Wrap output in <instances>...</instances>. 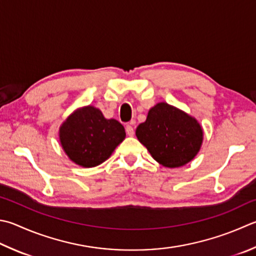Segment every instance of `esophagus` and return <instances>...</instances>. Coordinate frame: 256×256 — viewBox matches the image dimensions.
<instances>
[{"mask_svg": "<svg viewBox=\"0 0 256 256\" xmlns=\"http://www.w3.org/2000/svg\"><path fill=\"white\" fill-rule=\"evenodd\" d=\"M126 132H127L128 136H130V137H132V136H134V126H132V124H127V126H126Z\"/></svg>", "mask_w": 256, "mask_h": 256, "instance_id": "obj_1", "label": "esophagus"}]
</instances>
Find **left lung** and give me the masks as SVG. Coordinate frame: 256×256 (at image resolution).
I'll return each mask as SVG.
<instances>
[{"instance_id":"obj_1","label":"left lung","mask_w":256,"mask_h":256,"mask_svg":"<svg viewBox=\"0 0 256 256\" xmlns=\"http://www.w3.org/2000/svg\"><path fill=\"white\" fill-rule=\"evenodd\" d=\"M136 136L160 165L176 168L186 165L200 152L203 129L195 118L166 102L149 110Z\"/></svg>"}]
</instances>
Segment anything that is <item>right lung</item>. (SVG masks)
<instances>
[{
  "label": "right lung",
  "instance_id": "obj_1",
  "mask_svg": "<svg viewBox=\"0 0 256 256\" xmlns=\"http://www.w3.org/2000/svg\"><path fill=\"white\" fill-rule=\"evenodd\" d=\"M60 142L64 152L76 165L94 167L112 156L126 132L116 119H106L92 106L76 110L61 124Z\"/></svg>",
  "mask_w": 256,
  "mask_h": 256
}]
</instances>
